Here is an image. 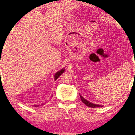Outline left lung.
Listing matches in <instances>:
<instances>
[{
  "label": "left lung",
  "mask_w": 135,
  "mask_h": 135,
  "mask_svg": "<svg viewBox=\"0 0 135 135\" xmlns=\"http://www.w3.org/2000/svg\"><path fill=\"white\" fill-rule=\"evenodd\" d=\"M79 96H80V97H81V99L82 100V102L84 103L86 105H87L88 107H92V108H96V107H102L103 106L102 105H100V104H93V103L88 101L87 100H86L80 94H79Z\"/></svg>",
  "instance_id": "left-lung-1"
}]
</instances>
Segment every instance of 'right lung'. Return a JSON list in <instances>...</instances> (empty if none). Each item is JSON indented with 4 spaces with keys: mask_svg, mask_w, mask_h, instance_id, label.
I'll return each mask as SVG.
<instances>
[{
    "mask_svg": "<svg viewBox=\"0 0 135 135\" xmlns=\"http://www.w3.org/2000/svg\"><path fill=\"white\" fill-rule=\"evenodd\" d=\"M64 71H65V68H62V69H61V70L57 71V72L55 74V75H54V81H56V79L58 78L59 77H60V76L63 73H64ZM44 104H45V103H43L42 104H41V105H44ZM34 106H35V107H38V106H39V105H34Z\"/></svg>",
    "mask_w": 135,
    "mask_h": 135,
    "instance_id": "add662e5",
    "label": "right lung"
}]
</instances>
